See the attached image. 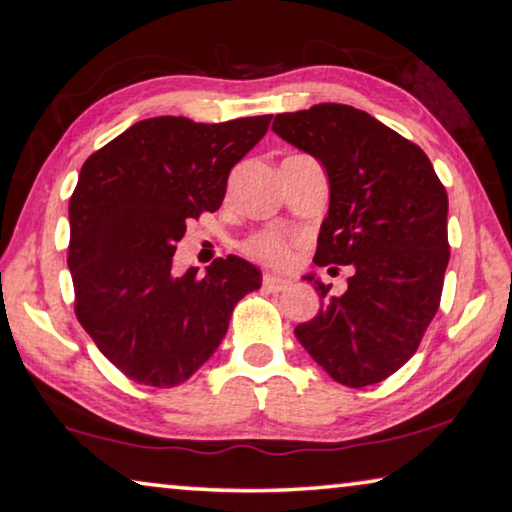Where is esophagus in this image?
<instances>
[{
	"label": "esophagus",
	"mask_w": 512,
	"mask_h": 512,
	"mask_svg": "<svg viewBox=\"0 0 512 512\" xmlns=\"http://www.w3.org/2000/svg\"><path fill=\"white\" fill-rule=\"evenodd\" d=\"M263 286L268 291H284L289 286V279L286 277H277V275H263Z\"/></svg>",
	"instance_id": "34e87169"
}]
</instances>
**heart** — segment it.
Wrapping results in <instances>:
<instances>
[{
  "label": "heart",
  "instance_id": "obj_1",
  "mask_svg": "<svg viewBox=\"0 0 512 512\" xmlns=\"http://www.w3.org/2000/svg\"><path fill=\"white\" fill-rule=\"evenodd\" d=\"M249 258L270 265V268H286L293 261L291 242L279 233H261L244 244Z\"/></svg>",
  "mask_w": 512,
  "mask_h": 512
}]
</instances>
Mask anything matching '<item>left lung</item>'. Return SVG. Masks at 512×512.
I'll return each instance as SVG.
<instances>
[{"mask_svg":"<svg viewBox=\"0 0 512 512\" xmlns=\"http://www.w3.org/2000/svg\"><path fill=\"white\" fill-rule=\"evenodd\" d=\"M272 130L328 174L331 205L314 263L352 265L342 296L305 275L321 307L296 338L345 387L387 380L438 312L450 261L445 186L417 144L347 104L277 114Z\"/></svg>","mask_w":512,"mask_h":512,"instance_id":"8db88e82","label":"left lung"}]
</instances>
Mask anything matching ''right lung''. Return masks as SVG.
<instances>
[{
	"label": "right lung",
	"mask_w": 512,
	"mask_h": 512,
	"mask_svg": "<svg viewBox=\"0 0 512 512\" xmlns=\"http://www.w3.org/2000/svg\"><path fill=\"white\" fill-rule=\"evenodd\" d=\"M270 118H146L83 163L69 200L74 312L130 380L186 382L221 345L237 300L261 289V270L240 256L216 258L202 277L177 275L172 258L186 223L221 207L230 170Z\"/></svg>",
	"instance_id": "add662e5"
}]
</instances>
